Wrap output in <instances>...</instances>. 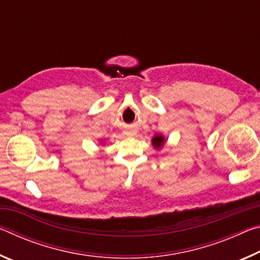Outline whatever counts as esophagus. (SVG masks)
Wrapping results in <instances>:
<instances>
[{
    "label": "esophagus",
    "instance_id": "1",
    "mask_svg": "<svg viewBox=\"0 0 260 260\" xmlns=\"http://www.w3.org/2000/svg\"><path fill=\"white\" fill-rule=\"evenodd\" d=\"M127 134H129V135H133V134H132V133H127Z\"/></svg>",
    "mask_w": 260,
    "mask_h": 260
}]
</instances>
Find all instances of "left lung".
<instances>
[{
  "mask_svg": "<svg viewBox=\"0 0 260 260\" xmlns=\"http://www.w3.org/2000/svg\"><path fill=\"white\" fill-rule=\"evenodd\" d=\"M165 142H166L165 136L162 135V134H156V135L152 138V140H151L152 147L155 148L156 150H159V149H161L162 147H164Z\"/></svg>",
  "mask_w": 260,
  "mask_h": 260,
  "instance_id": "left-lung-1",
  "label": "left lung"
}]
</instances>
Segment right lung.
<instances>
[{"mask_svg":"<svg viewBox=\"0 0 260 260\" xmlns=\"http://www.w3.org/2000/svg\"><path fill=\"white\" fill-rule=\"evenodd\" d=\"M101 143H103V140H101Z\"/></svg>","mask_w":260,"mask_h":260,"instance_id":"obj_1","label":"right lung"}]
</instances>
